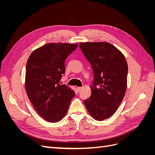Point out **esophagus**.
<instances>
[{
  "label": "esophagus",
  "instance_id": "esophagus-1",
  "mask_svg": "<svg viewBox=\"0 0 155 155\" xmlns=\"http://www.w3.org/2000/svg\"><path fill=\"white\" fill-rule=\"evenodd\" d=\"M82 88H83V87H77V90H78V92H80V91L82 90Z\"/></svg>",
  "mask_w": 155,
  "mask_h": 155
}]
</instances>
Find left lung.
Segmentation results:
<instances>
[{
	"label": "left lung",
	"mask_w": 155,
	"mask_h": 155,
	"mask_svg": "<svg viewBox=\"0 0 155 155\" xmlns=\"http://www.w3.org/2000/svg\"><path fill=\"white\" fill-rule=\"evenodd\" d=\"M94 74L91 96L84 101L94 119L102 121L114 114L127 88L128 65L125 56L107 42L79 43Z\"/></svg>",
	"instance_id": "8db88e82"
}]
</instances>
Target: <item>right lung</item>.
I'll list each match as a JSON object with an SVG mask.
<instances>
[{
    "mask_svg": "<svg viewBox=\"0 0 155 155\" xmlns=\"http://www.w3.org/2000/svg\"><path fill=\"white\" fill-rule=\"evenodd\" d=\"M78 44L51 43L35 50L27 61L25 88L37 113L56 123L67 114L75 92L59 81L65 72L64 61Z\"/></svg>",
    "mask_w": 155,
    "mask_h": 155,
    "instance_id": "1",
    "label": "right lung"
}]
</instances>
